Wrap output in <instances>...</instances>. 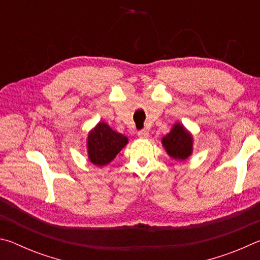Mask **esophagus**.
Returning <instances> with one entry per match:
<instances>
[{
	"instance_id": "obj_1",
	"label": "esophagus",
	"mask_w": 260,
	"mask_h": 260,
	"mask_svg": "<svg viewBox=\"0 0 260 260\" xmlns=\"http://www.w3.org/2000/svg\"><path fill=\"white\" fill-rule=\"evenodd\" d=\"M138 136L140 139H147L149 136V132L147 129L140 131V132H138Z\"/></svg>"
}]
</instances>
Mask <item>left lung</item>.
Wrapping results in <instances>:
<instances>
[{"label":"left lung","instance_id":"8db88e82","mask_svg":"<svg viewBox=\"0 0 260 260\" xmlns=\"http://www.w3.org/2000/svg\"><path fill=\"white\" fill-rule=\"evenodd\" d=\"M161 144L167 155L175 160L184 161L192 155V134L181 122H175L169 133L162 136Z\"/></svg>","mask_w":260,"mask_h":260}]
</instances>
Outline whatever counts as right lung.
Returning a JSON list of instances; mask_svg holds the SVG:
<instances>
[{"mask_svg":"<svg viewBox=\"0 0 260 260\" xmlns=\"http://www.w3.org/2000/svg\"><path fill=\"white\" fill-rule=\"evenodd\" d=\"M128 143V138L113 131L105 121H100L87 135L88 159L96 166H105Z\"/></svg>","mask_w":260,"mask_h":260,"instance_id":"right-lung-1","label":"right lung"}]
</instances>
